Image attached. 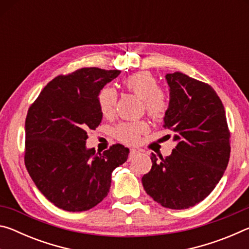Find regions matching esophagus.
<instances>
[{
  "label": "esophagus",
  "mask_w": 249,
  "mask_h": 249,
  "mask_svg": "<svg viewBox=\"0 0 249 249\" xmlns=\"http://www.w3.org/2000/svg\"><path fill=\"white\" fill-rule=\"evenodd\" d=\"M138 153L137 151V149H130V151H129V156H128V159H132V157L133 156H135Z\"/></svg>",
  "instance_id": "obj_1"
}]
</instances>
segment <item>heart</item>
I'll list each match as a JSON object with an SVG mask.
<instances>
[{
  "label": "heart",
  "mask_w": 249,
  "mask_h": 249,
  "mask_svg": "<svg viewBox=\"0 0 249 249\" xmlns=\"http://www.w3.org/2000/svg\"><path fill=\"white\" fill-rule=\"evenodd\" d=\"M122 86L125 90L140 96L142 101V107L151 119L160 120L168 108L167 94L158 87V80L149 71H141L126 77ZM117 95L112 88L105 87L101 89L96 96L98 107L104 117L114 115ZM148 124L145 121L125 122L116 126L115 137L120 142L133 145L140 141L141 135L148 132Z\"/></svg>",
  "instance_id": "obj_1"
}]
</instances>
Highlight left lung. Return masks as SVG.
I'll list each match as a JSON object with an SVG mask.
<instances>
[{
	"label": "left lung",
	"mask_w": 249,
	"mask_h": 249,
	"mask_svg": "<svg viewBox=\"0 0 249 249\" xmlns=\"http://www.w3.org/2000/svg\"><path fill=\"white\" fill-rule=\"evenodd\" d=\"M166 79L170 101L163 127L175 133L178 144L159 161L153 154L142 182L160 205L183 210L203 201L221 180L230 160L231 134L212 87L182 72L167 73Z\"/></svg>",
	"instance_id": "8db88e82"
}]
</instances>
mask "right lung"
<instances>
[{
  "instance_id": "right-lung-1",
  "label": "right lung",
  "mask_w": 249,
  "mask_h": 249,
  "mask_svg": "<svg viewBox=\"0 0 249 249\" xmlns=\"http://www.w3.org/2000/svg\"><path fill=\"white\" fill-rule=\"evenodd\" d=\"M120 70L81 68L58 75L29 107L25 121L24 161L36 187L52 203L82 212L107 196L112 171L129 150L114 144L103 153L87 149V130L101 123L99 91Z\"/></svg>"
}]
</instances>
